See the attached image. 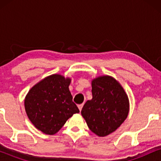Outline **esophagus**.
<instances>
[{
	"instance_id": "1",
	"label": "esophagus",
	"mask_w": 161,
	"mask_h": 161,
	"mask_svg": "<svg viewBox=\"0 0 161 161\" xmlns=\"http://www.w3.org/2000/svg\"><path fill=\"white\" fill-rule=\"evenodd\" d=\"M83 104H80V105H78V108H79V110H80V111H81V110H82V108H83Z\"/></svg>"
}]
</instances>
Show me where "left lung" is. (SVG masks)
<instances>
[{
	"instance_id": "left-lung-1",
	"label": "left lung",
	"mask_w": 161,
	"mask_h": 161,
	"mask_svg": "<svg viewBox=\"0 0 161 161\" xmlns=\"http://www.w3.org/2000/svg\"><path fill=\"white\" fill-rule=\"evenodd\" d=\"M92 99L86 101L81 114L88 127L100 137L113 133L129 113V100L120 83L108 75L92 81Z\"/></svg>"
}]
</instances>
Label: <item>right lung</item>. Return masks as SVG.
Here are the masks:
<instances>
[{
  "instance_id": "1",
  "label": "right lung",
  "mask_w": 161,
  "mask_h": 161,
  "mask_svg": "<svg viewBox=\"0 0 161 161\" xmlns=\"http://www.w3.org/2000/svg\"><path fill=\"white\" fill-rule=\"evenodd\" d=\"M70 82L69 78L52 75L34 86L26 95L25 109L28 117L42 133L53 135L68 119L80 112L72 102Z\"/></svg>"
}]
</instances>
